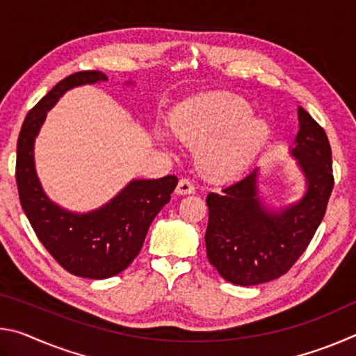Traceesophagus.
Wrapping results in <instances>:
<instances>
[{
	"instance_id": "34e87169",
	"label": "esophagus",
	"mask_w": 356,
	"mask_h": 356,
	"mask_svg": "<svg viewBox=\"0 0 356 356\" xmlns=\"http://www.w3.org/2000/svg\"><path fill=\"white\" fill-rule=\"evenodd\" d=\"M176 193L177 195H193V193H195V185H193L191 180L188 179H180Z\"/></svg>"
}]
</instances>
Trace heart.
Here are the masks:
<instances>
[{"label": "heart", "instance_id": "1", "mask_svg": "<svg viewBox=\"0 0 356 356\" xmlns=\"http://www.w3.org/2000/svg\"><path fill=\"white\" fill-rule=\"evenodd\" d=\"M171 134L197 146L196 166L212 180H231L248 166L268 138V124L231 92H206L185 100L170 118Z\"/></svg>", "mask_w": 356, "mask_h": 356}]
</instances>
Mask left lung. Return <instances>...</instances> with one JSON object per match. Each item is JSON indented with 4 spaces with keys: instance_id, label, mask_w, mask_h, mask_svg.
Instances as JSON below:
<instances>
[{
    "instance_id": "left-lung-1",
    "label": "left lung",
    "mask_w": 356,
    "mask_h": 356,
    "mask_svg": "<svg viewBox=\"0 0 356 356\" xmlns=\"http://www.w3.org/2000/svg\"><path fill=\"white\" fill-rule=\"evenodd\" d=\"M300 130L292 156L306 177L298 202L272 210L257 196V170L207 196L209 262L226 281L256 286L280 278L308 248L327 212L333 191V161L327 134L311 114L298 108Z\"/></svg>"
}]
</instances>
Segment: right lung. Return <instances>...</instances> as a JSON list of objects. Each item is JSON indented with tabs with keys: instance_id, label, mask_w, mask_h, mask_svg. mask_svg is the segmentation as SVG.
Instances as JSON below:
<instances>
[{
	"instance_id": "1",
	"label": "right lung",
	"mask_w": 356,
	"mask_h": 356,
	"mask_svg": "<svg viewBox=\"0 0 356 356\" xmlns=\"http://www.w3.org/2000/svg\"><path fill=\"white\" fill-rule=\"evenodd\" d=\"M108 81L99 70L76 72L59 81L26 114L17 141L15 179L20 204L40 243L69 273L105 280L129 267L138 256L150 222L177 185L176 176L131 180L110 202L88 213H74L48 200L34 168V140L47 111L69 89Z\"/></svg>"
}]
</instances>
